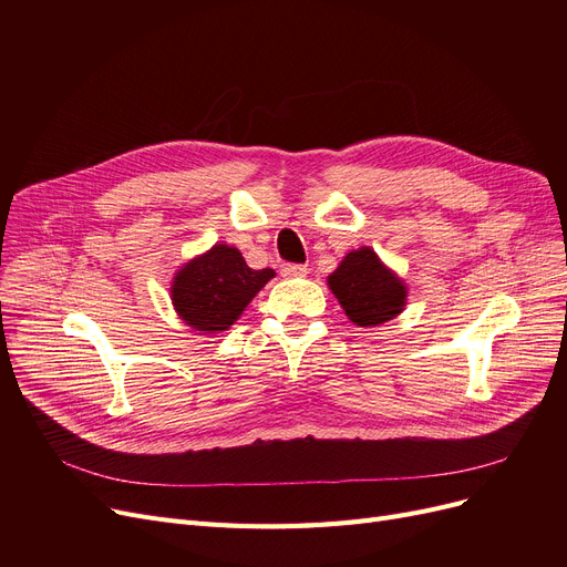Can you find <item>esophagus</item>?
Here are the masks:
<instances>
[{
	"instance_id": "obj_1",
	"label": "esophagus",
	"mask_w": 567,
	"mask_h": 567,
	"mask_svg": "<svg viewBox=\"0 0 567 567\" xmlns=\"http://www.w3.org/2000/svg\"><path fill=\"white\" fill-rule=\"evenodd\" d=\"M280 271L285 278H303L308 274V268L303 264H282Z\"/></svg>"
}]
</instances>
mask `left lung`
I'll return each instance as SVG.
<instances>
[{"label": "left lung", "instance_id": "obj_1", "mask_svg": "<svg viewBox=\"0 0 567 567\" xmlns=\"http://www.w3.org/2000/svg\"><path fill=\"white\" fill-rule=\"evenodd\" d=\"M326 282L349 321L361 329L395 319L406 306L404 280L368 246L347 252Z\"/></svg>", "mask_w": 567, "mask_h": 567}]
</instances>
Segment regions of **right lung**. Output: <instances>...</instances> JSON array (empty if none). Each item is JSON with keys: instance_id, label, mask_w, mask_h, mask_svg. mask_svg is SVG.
<instances>
[{"instance_id": "1", "label": "right lung", "mask_w": 567, "mask_h": 567, "mask_svg": "<svg viewBox=\"0 0 567 567\" xmlns=\"http://www.w3.org/2000/svg\"><path fill=\"white\" fill-rule=\"evenodd\" d=\"M276 278L274 268L252 271L238 248L216 244L176 268L169 287L174 312L199 336L227 331L257 291Z\"/></svg>"}]
</instances>
